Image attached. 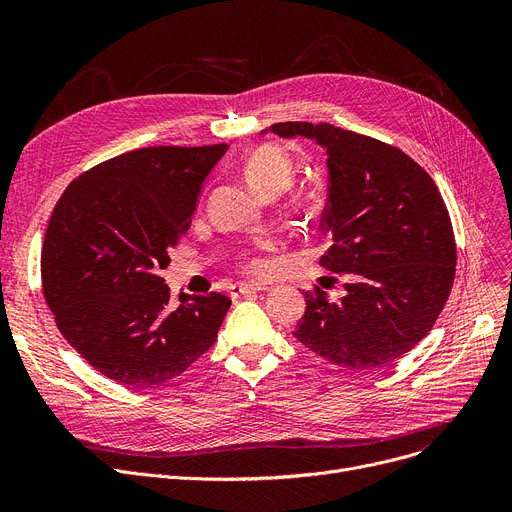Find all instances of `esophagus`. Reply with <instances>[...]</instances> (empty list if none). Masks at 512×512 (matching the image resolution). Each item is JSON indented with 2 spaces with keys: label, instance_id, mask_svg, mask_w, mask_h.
<instances>
[{
  "label": "esophagus",
  "instance_id": "obj_1",
  "mask_svg": "<svg viewBox=\"0 0 512 512\" xmlns=\"http://www.w3.org/2000/svg\"><path fill=\"white\" fill-rule=\"evenodd\" d=\"M267 286L263 284H249V282H242V284H234L232 286V297H242V294H255V292H263Z\"/></svg>",
  "mask_w": 512,
  "mask_h": 512
}]
</instances>
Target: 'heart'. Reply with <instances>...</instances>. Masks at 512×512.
<instances>
[{"instance_id": "1", "label": "heart", "mask_w": 512, "mask_h": 512, "mask_svg": "<svg viewBox=\"0 0 512 512\" xmlns=\"http://www.w3.org/2000/svg\"><path fill=\"white\" fill-rule=\"evenodd\" d=\"M242 172L255 193L261 197L280 195L294 180L292 159L276 145H259L255 147L242 164ZM240 263L247 272H263L265 261L255 251H245L240 255Z\"/></svg>"}]
</instances>
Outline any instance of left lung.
<instances>
[{
  "label": "left lung",
  "instance_id": "8db88e82",
  "mask_svg": "<svg viewBox=\"0 0 512 512\" xmlns=\"http://www.w3.org/2000/svg\"><path fill=\"white\" fill-rule=\"evenodd\" d=\"M280 137L326 147L330 191L321 226L332 247L319 263L346 278V297L305 290L294 338L317 357L367 371L400 359L442 313L456 272L446 203L405 151L332 124L278 122Z\"/></svg>",
  "mask_w": 512,
  "mask_h": 512
}]
</instances>
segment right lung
Here are the masks:
<instances>
[{
  "label": "right lung",
  "mask_w": 512,
  "mask_h": 512,
  "mask_svg": "<svg viewBox=\"0 0 512 512\" xmlns=\"http://www.w3.org/2000/svg\"><path fill=\"white\" fill-rule=\"evenodd\" d=\"M226 151V143L128 151L74 178L53 207L43 297L68 344L105 378L164 384L215 344L232 301L222 292L172 301L159 270Z\"/></svg>",
  "instance_id": "1"
}]
</instances>
